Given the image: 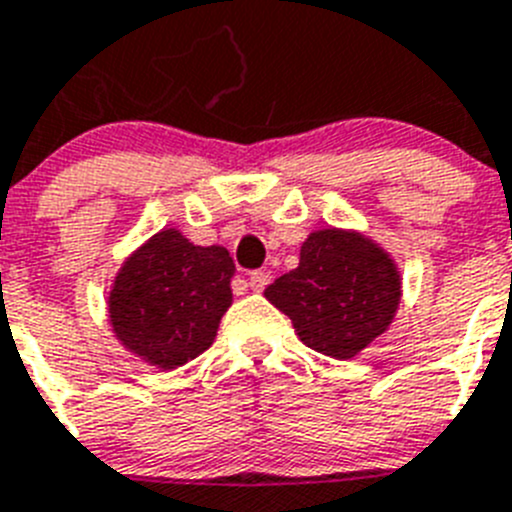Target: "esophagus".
Segmentation results:
<instances>
[{"label": "esophagus", "instance_id": "34e87169", "mask_svg": "<svg viewBox=\"0 0 512 512\" xmlns=\"http://www.w3.org/2000/svg\"><path fill=\"white\" fill-rule=\"evenodd\" d=\"M270 278H273V275H270L268 270H255V273H250V288L252 291H262V288L270 283Z\"/></svg>", "mask_w": 512, "mask_h": 512}]
</instances>
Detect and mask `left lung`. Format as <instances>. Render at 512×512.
<instances>
[{
  "label": "left lung",
  "mask_w": 512,
  "mask_h": 512,
  "mask_svg": "<svg viewBox=\"0 0 512 512\" xmlns=\"http://www.w3.org/2000/svg\"><path fill=\"white\" fill-rule=\"evenodd\" d=\"M402 278L379 244L355 231L319 229L301 244L299 268L265 288L301 342L348 361L394 319Z\"/></svg>",
  "instance_id": "obj_1"
}]
</instances>
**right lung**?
<instances>
[{
	"instance_id": "obj_1",
	"label": "right lung",
	"mask_w": 512,
	"mask_h": 512,
	"mask_svg": "<svg viewBox=\"0 0 512 512\" xmlns=\"http://www.w3.org/2000/svg\"><path fill=\"white\" fill-rule=\"evenodd\" d=\"M234 260L164 229L123 262L110 291V324L131 353L164 371L211 348L231 306Z\"/></svg>"
}]
</instances>
